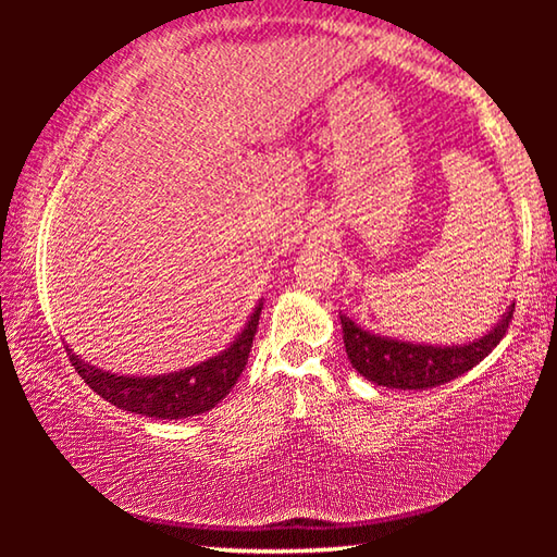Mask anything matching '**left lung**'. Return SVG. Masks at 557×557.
<instances>
[{"mask_svg":"<svg viewBox=\"0 0 557 557\" xmlns=\"http://www.w3.org/2000/svg\"><path fill=\"white\" fill-rule=\"evenodd\" d=\"M516 309L511 307L492 332L469 346H425L410 342H395V338L375 336L358 329L351 319L342 314L344 346L354 369L385 388L400 391H425L437 388L449 381L459 379L461 373L494 351L508 332Z\"/></svg>","mask_w":557,"mask_h":557,"instance_id":"left-lung-1","label":"left lung"}]
</instances>
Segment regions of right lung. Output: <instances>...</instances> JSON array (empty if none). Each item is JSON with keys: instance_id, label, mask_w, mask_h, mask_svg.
<instances>
[{"instance_id": "right-lung-1", "label": "right lung", "mask_w": 557, "mask_h": 557, "mask_svg": "<svg viewBox=\"0 0 557 557\" xmlns=\"http://www.w3.org/2000/svg\"><path fill=\"white\" fill-rule=\"evenodd\" d=\"M260 309L262 307L252 312L240 336L221 356L209 358L194 369L159 375V379H135V375L127 379V375L102 373L83 363L78 356L71 354V348H65V351H69L73 369L88 383V388L115 408L159 420L194 418V414H201L219 405L233 391L235 381L240 379L245 363H248L252 338L258 332Z\"/></svg>"}]
</instances>
